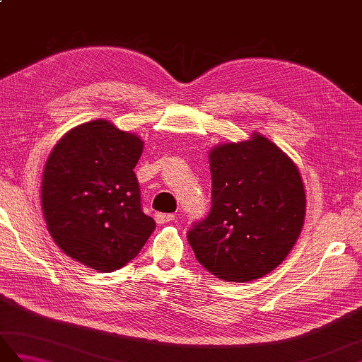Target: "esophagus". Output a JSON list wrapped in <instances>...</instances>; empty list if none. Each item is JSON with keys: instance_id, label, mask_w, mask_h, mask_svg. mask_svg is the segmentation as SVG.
<instances>
[{"instance_id": "obj_1", "label": "esophagus", "mask_w": 362, "mask_h": 362, "mask_svg": "<svg viewBox=\"0 0 362 362\" xmlns=\"http://www.w3.org/2000/svg\"><path fill=\"white\" fill-rule=\"evenodd\" d=\"M174 219H175L174 214H169V213H157L156 214V221L158 222V224H166V222L174 221Z\"/></svg>"}]
</instances>
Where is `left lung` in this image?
I'll return each instance as SVG.
<instances>
[{"label": "left lung", "mask_w": 362, "mask_h": 362, "mask_svg": "<svg viewBox=\"0 0 362 362\" xmlns=\"http://www.w3.org/2000/svg\"><path fill=\"white\" fill-rule=\"evenodd\" d=\"M211 210L188 232L194 255L218 279L245 283L272 272L302 232V175L269 138L218 144L210 151Z\"/></svg>", "instance_id": "obj_1"}]
</instances>
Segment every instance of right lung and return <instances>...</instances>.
I'll use <instances>...</instances> for the list:
<instances>
[{
    "mask_svg": "<svg viewBox=\"0 0 362 362\" xmlns=\"http://www.w3.org/2000/svg\"><path fill=\"white\" fill-rule=\"evenodd\" d=\"M143 146L138 135L93 119L68 130L46 160V228L64 253L98 272L126 266L156 228L134 173Z\"/></svg>",
    "mask_w": 362,
    "mask_h": 362,
    "instance_id": "obj_1",
    "label": "right lung"
}]
</instances>
